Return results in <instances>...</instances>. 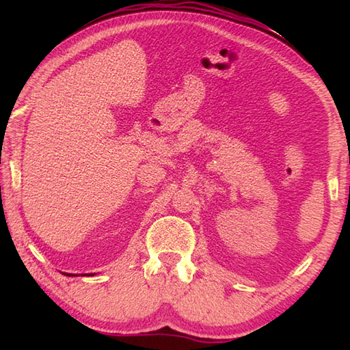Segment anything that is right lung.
I'll return each mask as SVG.
<instances>
[{
	"instance_id": "right-lung-1",
	"label": "right lung",
	"mask_w": 350,
	"mask_h": 350,
	"mask_svg": "<svg viewBox=\"0 0 350 350\" xmlns=\"http://www.w3.org/2000/svg\"><path fill=\"white\" fill-rule=\"evenodd\" d=\"M64 275H69V277H73V275H72V273H64Z\"/></svg>"
}]
</instances>
